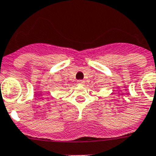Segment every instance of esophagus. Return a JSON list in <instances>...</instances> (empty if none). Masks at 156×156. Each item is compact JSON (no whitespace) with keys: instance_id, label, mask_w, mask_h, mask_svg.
<instances>
[{"instance_id":"obj_1","label":"esophagus","mask_w":156,"mask_h":156,"mask_svg":"<svg viewBox=\"0 0 156 156\" xmlns=\"http://www.w3.org/2000/svg\"><path fill=\"white\" fill-rule=\"evenodd\" d=\"M77 83H78V84L79 85H81V86H83L85 83V81L84 80H80L77 81Z\"/></svg>"}]
</instances>
